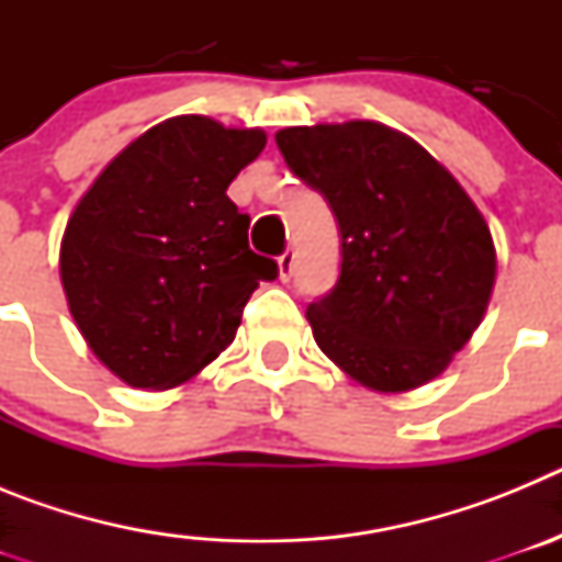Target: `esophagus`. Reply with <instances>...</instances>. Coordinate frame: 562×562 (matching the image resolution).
Listing matches in <instances>:
<instances>
[{"label":"esophagus","instance_id":"1","mask_svg":"<svg viewBox=\"0 0 562 562\" xmlns=\"http://www.w3.org/2000/svg\"><path fill=\"white\" fill-rule=\"evenodd\" d=\"M292 270H295V252L286 250L284 256H278V276H281V281H290Z\"/></svg>","mask_w":562,"mask_h":562}]
</instances>
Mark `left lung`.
<instances>
[{
	"instance_id": "left-lung-1",
	"label": "left lung",
	"mask_w": 562,
	"mask_h": 562,
	"mask_svg": "<svg viewBox=\"0 0 562 562\" xmlns=\"http://www.w3.org/2000/svg\"><path fill=\"white\" fill-rule=\"evenodd\" d=\"M276 143L340 225V278L306 310L321 351L380 394L436 380L479 329L495 286L493 233L475 202L385 123L290 126Z\"/></svg>"
}]
</instances>
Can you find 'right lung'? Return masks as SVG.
<instances>
[{"label": "right lung", "instance_id": "right-lung-1", "mask_svg": "<svg viewBox=\"0 0 562 562\" xmlns=\"http://www.w3.org/2000/svg\"><path fill=\"white\" fill-rule=\"evenodd\" d=\"M265 146L261 128L177 114L128 143L78 200L58 256L69 315L132 389L200 374L233 342L258 281L278 276L227 196Z\"/></svg>", "mask_w": 562, "mask_h": 562}]
</instances>
